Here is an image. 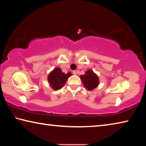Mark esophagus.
I'll return each mask as SVG.
<instances>
[{
  "label": "esophagus",
  "mask_w": 146,
  "mask_h": 146,
  "mask_svg": "<svg viewBox=\"0 0 146 146\" xmlns=\"http://www.w3.org/2000/svg\"><path fill=\"white\" fill-rule=\"evenodd\" d=\"M73 75H76V74H78V71H73Z\"/></svg>",
  "instance_id": "34e87169"
}]
</instances>
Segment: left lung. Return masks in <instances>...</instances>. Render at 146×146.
<instances>
[{
    "label": "left lung",
    "mask_w": 146,
    "mask_h": 146,
    "mask_svg": "<svg viewBox=\"0 0 146 146\" xmlns=\"http://www.w3.org/2000/svg\"><path fill=\"white\" fill-rule=\"evenodd\" d=\"M80 78L85 88L90 91L97 88L99 84L98 76L90 70L86 71L84 75H81Z\"/></svg>",
    "instance_id": "8db88e82"
}]
</instances>
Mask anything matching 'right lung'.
Wrapping results in <instances>:
<instances>
[{
  "label": "right lung",
  "instance_id": "add662e5",
  "mask_svg": "<svg viewBox=\"0 0 146 146\" xmlns=\"http://www.w3.org/2000/svg\"><path fill=\"white\" fill-rule=\"evenodd\" d=\"M71 75V73L68 72L67 74H65L62 71L60 68L54 69L53 71L49 73L48 76V82L50 84V86L53 90H60L64 84L66 83L68 78Z\"/></svg>",
  "mask_w": 146,
  "mask_h": 146
}]
</instances>
